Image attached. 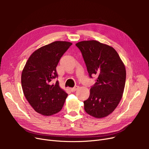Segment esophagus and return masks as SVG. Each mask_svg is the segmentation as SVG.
<instances>
[{"label": "esophagus", "instance_id": "obj_1", "mask_svg": "<svg viewBox=\"0 0 149 149\" xmlns=\"http://www.w3.org/2000/svg\"><path fill=\"white\" fill-rule=\"evenodd\" d=\"M79 88V86H74V88H70V91L71 92H74L76 89H77L78 88Z\"/></svg>", "mask_w": 149, "mask_h": 149}]
</instances>
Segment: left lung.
Wrapping results in <instances>:
<instances>
[{
  "mask_svg": "<svg viewBox=\"0 0 149 149\" xmlns=\"http://www.w3.org/2000/svg\"><path fill=\"white\" fill-rule=\"evenodd\" d=\"M82 56L90 78L97 76L84 101L85 111L96 118L107 116L121 100L125 87V68L118 53L112 47L96 40L76 44Z\"/></svg>",
  "mask_w": 149,
  "mask_h": 149,
  "instance_id": "1",
  "label": "left lung"
}]
</instances>
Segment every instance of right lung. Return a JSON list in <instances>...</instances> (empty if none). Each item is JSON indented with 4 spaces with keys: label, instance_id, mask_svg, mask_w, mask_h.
Instances as JSON below:
<instances>
[{
    "label": "right lung",
    "instance_id": "add662e5",
    "mask_svg": "<svg viewBox=\"0 0 149 149\" xmlns=\"http://www.w3.org/2000/svg\"><path fill=\"white\" fill-rule=\"evenodd\" d=\"M72 43L56 41L35 51L22 71L21 83L24 94L31 106L38 113L52 116L60 112L68 94L56 81V68L60 58Z\"/></svg>",
    "mask_w": 149,
    "mask_h": 149
}]
</instances>
